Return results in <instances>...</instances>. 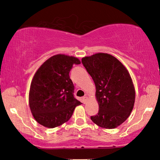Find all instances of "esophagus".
Instances as JSON below:
<instances>
[{"label":"esophagus","instance_id":"obj_1","mask_svg":"<svg viewBox=\"0 0 160 160\" xmlns=\"http://www.w3.org/2000/svg\"><path fill=\"white\" fill-rule=\"evenodd\" d=\"M88 97H83V102H84V103H86V102L87 101H88Z\"/></svg>","mask_w":160,"mask_h":160}]
</instances>
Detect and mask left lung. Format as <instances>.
Segmentation results:
<instances>
[{"mask_svg":"<svg viewBox=\"0 0 160 160\" xmlns=\"http://www.w3.org/2000/svg\"><path fill=\"white\" fill-rule=\"evenodd\" d=\"M82 63L96 87L99 112L91 120L103 128H117L134 107L135 91L128 70L114 56L105 53L83 57Z\"/></svg>","mask_w":160,"mask_h":160,"instance_id":"8db88e82","label":"left lung"}]
</instances>
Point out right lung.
<instances>
[{
    "label": "right lung",
    "mask_w": 160,
    "mask_h": 160,
    "mask_svg": "<svg viewBox=\"0 0 160 160\" xmlns=\"http://www.w3.org/2000/svg\"><path fill=\"white\" fill-rule=\"evenodd\" d=\"M76 57L57 54L47 59L33 77L29 92V105L37 123L48 128L60 126L71 118L81 103L73 97L74 86L69 72Z\"/></svg>",
    "instance_id": "obj_1"
}]
</instances>
